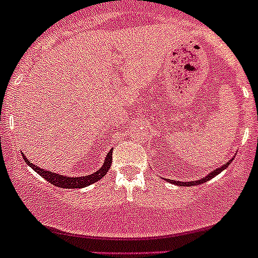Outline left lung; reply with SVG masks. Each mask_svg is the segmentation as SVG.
Listing matches in <instances>:
<instances>
[{"mask_svg": "<svg viewBox=\"0 0 258 258\" xmlns=\"http://www.w3.org/2000/svg\"><path fill=\"white\" fill-rule=\"evenodd\" d=\"M234 160V157H232V159H230L229 161H227L226 164H223L222 166H221V168H217V169H214V170H212L211 173H209L208 175H206V177H204V178H202V179H198V181H192V182H179V181H170V179H168V182H172V183H175V184H183V186H191V184H194V186H197V184H200V183H203V182H207V181H209V179H212L213 178V177H216V175L217 174H220L221 172H222L223 169H226L227 166H229V164L231 163V161Z\"/></svg>", "mask_w": 258, "mask_h": 258, "instance_id": "1", "label": "left lung"}]
</instances>
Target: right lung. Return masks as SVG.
<instances>
[{
  "mask_svg": "<svg viewBox=\"0 0 258 258\" xmlns=\"http://www.w3.org/2000/svg\"><path fill=\"white\" fill-rule=\"evenodd\" d=\"M23 159L26 160V163L31 166L32 169L36 170L41 177H44L46 181H49L50 183H52L56 187H61V188H81V187H86L89 184L94 183V182L99 181L101 178H103L106 173L108 172L109 166H111V163H112V150L107 154L106 159H104V163L102 165V168L97 170L95 173L90 175H83V177H68V175H63V174H56L54 172H49V170H44L36 166L35 164H32L31 161L24 156L23 154Z\"/></svg>",
  "mask_w": 258,
  "mask_h": 258,
  "instance_id": "1",
  "label": "right lung"
}]
</instances>
